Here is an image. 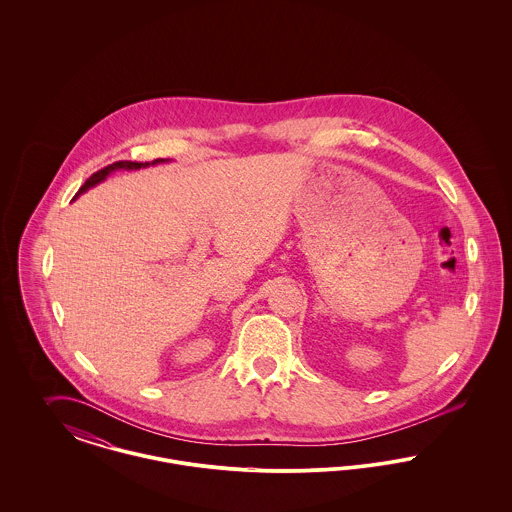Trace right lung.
<instances>
[{"label":"right lung","mask_w":512,"mask_h":512,"mask_svg":"<svg viewBox=\"0 0 512 512\" xmlns=\"http://www.w3.org/2000/svg\"><path fill=\"white\" fill-rule=\"evenodd\" d=\"M165 159H155V161H151V165H157V163H163ZM149 167V163H138V161H117V163H113V165H107L105 169H101V171L94 172L86 182H84V186L78 190V194H84L86 190H90L92 186H96L99 182H103L109 174L113 171H119V169H124V171H138V169H146Z\"/></svg>","instance_id":"add662e5"}]
</instances>
